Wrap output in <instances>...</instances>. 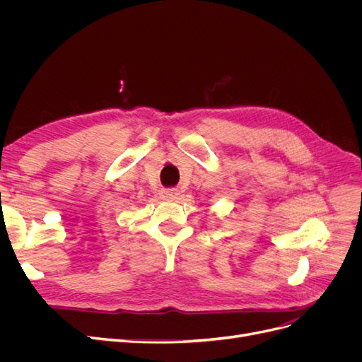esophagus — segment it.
Wrapping results in <instances>:
<instances>
[{
    "instance_id": "esophagus-1",
    "label": "esophagus",
    "mask_w": 362,
    "mask_h": 362,
    "mask_svg": "<svg viewBox=\"0 0 362 362\" xmlns=\"http://www.w3.org/2000/svg\"><path fill=\"white\" fill-rule=\"evenodd\" d=\"M163 201H177L180 198V190L178 189H164L160 193Z\"/></svg>"
}]
</instances>
